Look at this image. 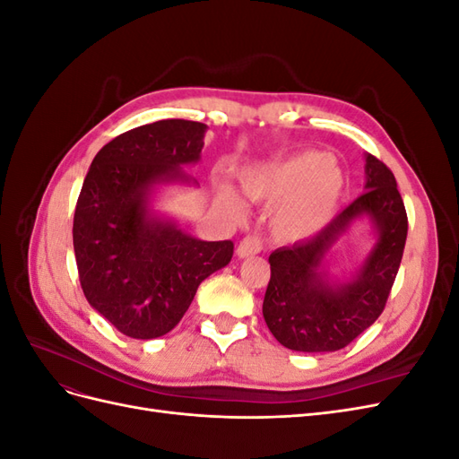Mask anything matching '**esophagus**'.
<instances>
[{
    "label": "esophagus",
    "mask_w": 459,
    "mask_h": 459,
    "mask_svg": "<svg viewBox=\"0 0 459 459\" xmlns=\"http://www.w3.org/2000/svg\"><path fill=\"white\" fill-rule=\"evenodd\" d=\"M262 251V239L258 235H247L238 245V256L245 258V256H253L256 253Z\"/></svg>",
    "instance_id": "esophagus-1"
}]
</instances>
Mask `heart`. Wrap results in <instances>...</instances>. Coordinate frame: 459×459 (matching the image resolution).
Segmentation results:
<instances>
[{
    "label": "heart",
    "instance_id": "b5f03b06",
    "mask_svg": "<svg viewBox=\"0 0 459 459\" xmlns=\"http://www.w3.org/2000/svg\"><path fill=\"white\" fill-rule=\"evenodd\" d=\"M241 186L256 203H283L273 218L275 233L283 239H302L322 230L335 214L344 178L325 152L304 151L245 172Z\"/></svg>",
    "mask_w": 459,
    "mask_h": 459
}]
</instances>
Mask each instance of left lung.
<instances>
[{"mask_svg": "<svg viewBox=\"0 0 459 459\" xmlns=\"http://www.w3.org/2000/svg\"><path fill=\"white\" fill-rule=\"evenodd\" d=\"M366 193L308 239L273 251L262 314L272 335L297 352H333L351 344L385 310L404 255L408 214L394 174L366 157ZM368 213L380 239L352 284L333 288L318 273L325 253L358 216Z\"/></svg>", "mask_w": 459, "mask_h": 459, "instance_id": "8db88e82", "label": "left lung"}]
</instances>
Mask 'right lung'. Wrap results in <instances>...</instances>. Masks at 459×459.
Wrapping results in <instances>:
<instances>
[{
    "label": "right lung",
    "instance_id": "1",
    "mask_svg": "<svg viewBox=\"0 0 459 459\" xmlns=\"http://www.w3.org/2000/svg\"><path fill=\"white\" fill-rule=\"evenodd\" d=\"M206 124L170 118L124 132L97 152L78 195L73 241L88 302L132 339H157L187 312L203 280L228 266L233 241H199L149 218L152 184L187 179Z\"/></svg>",
    "mask_w": 459,
    "mask_h": 459
}]
</instances>
